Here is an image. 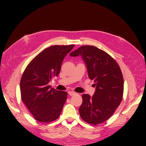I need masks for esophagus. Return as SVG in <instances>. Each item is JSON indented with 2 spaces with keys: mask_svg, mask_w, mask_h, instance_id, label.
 Returning <instances> with one entry per match:
<instances>
[{
  "mask_svg": "<svg viewBox=\"0 0 146 146\" xmlns=\"http://www.w3.org/2000/svg\"><path fill=\"white\" fill-rule=\"evenodd\" d=\"M68 93V94H69L70 96H72V95L75 94V92H71V91H69Z\"/></svg>",
  "mask_w": 146,
  "mask_h": 146,
  "instance_id": "34e87169",
  "label": "esophagus"
}]
</instances>
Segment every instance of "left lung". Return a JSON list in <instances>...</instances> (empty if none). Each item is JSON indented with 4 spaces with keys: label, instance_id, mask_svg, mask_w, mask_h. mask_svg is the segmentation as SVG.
Wrapping results in <instances>:
<instances>
[{
    "label": "left lung",
    "instance_id": "8db88e82",
    "mask_svg": "<svg viewBox=\"0 0 146 146\" xmlns=\"http://www.w3.org/2000/svg\"><path fill=\"white\" fill-rule=\"evenodd\" d=\"M70 55L81 56L89 78L94 80L96 87L92 97L82 95L80 117L92 125L104 122L114 113L123 98V78L119 64L111 56L94 46H82Z\"/></svg>",
    "mask_w": 146,
    "mask_h": 146
}]
</instances>
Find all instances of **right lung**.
<instances>
[{
	"label": "right lung",
	"instance_id": "1",
	"mask_svg": "<svg viewBox=\"0 0 146 146\" xmlns=\"http://www.w3.org/2000/svg\"><path fill=\"white\" fill-rule=\"evenodd\" d=\"M75 45H54L46 48L30 62L20 82L21 99L36 120L48 123L60 117L66 100V92L50 88L58 76L64 57Z\"/></svg>",
	"mask_w": 146,
	"mask_h": 146
}]
</instances>
